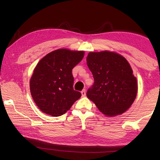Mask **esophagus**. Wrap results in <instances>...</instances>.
<instances>
[{
	"label": "esophagus",
	"instance_id": "esophagus-1",
	"mask_svg": "<svg viewBox=\"0 0 160 160\" xmlns=\"http://www.w3.org/2000/svg\"><path fill=\"white\" fill-rule=\"evenodd\" d=\"M81 94H82V97H85V95H86V91H85V90H83L82 92H81Z\"/></svg>",
	"mask_w": 160,
	"mask_h": 160
}]
</instances>
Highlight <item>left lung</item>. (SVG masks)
Segmentation results:
<instances>
[{"instance_id": "left-lung-1", "label": "left lung", "mask_w": 160, "mask_h": 160, "mask_svg": "<svg viewBox=\"0 0 160 160\" xmlns=\"http://www.w3.org/2000/svg\"><path fill=\"white\" fill-rule=\"evenodd\" d=\"M87 64L94 80L88 98L107 116L126 112L138 92L137 79L128 61L119 53L102 51L89 53Z\"/></svg>"}]
</instances>
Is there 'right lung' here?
<instances>
[{
	"label": "right lung",
	"mask_w": 160,
	"mask_h": 160,
	"mask_svg": "<svg viewBox=\"0 0 160 160\" xmlns=\"http://www.w3.org/2000/svg\"><path fill=\"white\" fill-rule=\"evenodd\" d=\"M84 51L59 48L44 56L29 81L31 95L44 113L59 116L68 111L81 93L73 90L72 69L82 61Z\"/></svg>",
	"instance_id": "right-lung-1"
}]
</instances>
